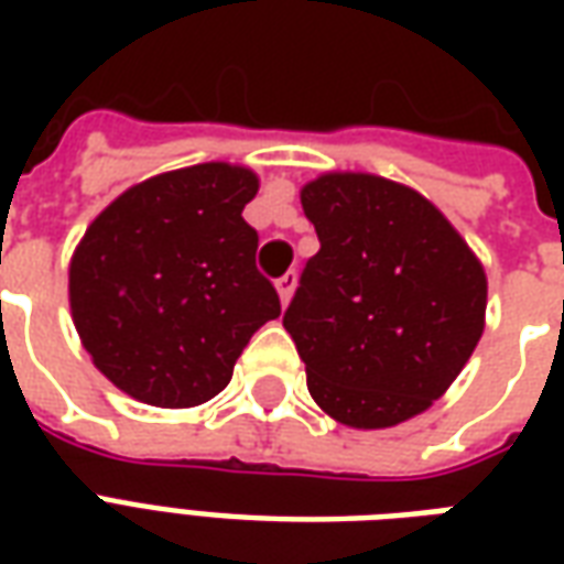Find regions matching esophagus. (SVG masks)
I'll return each mask as SVG.
<instances>
[{
	"instance_id": "34e87169",
	"label": "esophagus",
	"mask_w": 564,
	"mask_h": 564,
	"mask_svg": "<svg viewBox=\"0 0 564 564\" xmlns=\"http://www.w3.org/2000/svg\"><path fill=\"white\" fill-rule=\"evenodd\" d=\"M274 286H278V295H281L283 305H290V299H293L295 286H299V274H295V271H286V274H283L281 281L274 283Z\"/></svg>"
}]
</instances>
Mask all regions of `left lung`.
Segmentation results:
<instances>
[{
    "label": "left lung",
    "mask_w": 564,
    "mask_h": 564,
    "mask_svg": "<svg viewBox=\"0 0 564 564\" xmlns=\"http://www.w3.org/2000/svg\"><path fill=\"white\" fill-rule=\"evenodd\" d=\"M302 208L319 250L283 329L311 399L350 429L429 411L484 335L480 259L429 198L380 174H319L302 186Z\"/></svg>",
    "instance_id": "left-lung-1"
}]
</instances>
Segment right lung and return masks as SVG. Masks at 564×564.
Masks as SVG:
<instances>
[{
  "label": "right lung",
  "mask_w": 564,
  "mask_h": 564,
  "mask_svg": "<svg viewBox=\"0 0 564 564\" xmlns=\"http://www.w3.org/2000/svg\"><path fill=\"white\" fill-rule=\"evenodd\" d=\"M247 165L153 174L87 226L68 262V305L93 366L135 402L196 408L226 390L253 332L281 317L241 210Z\"/></svg>",
  "instance_id": "add662e5"
}]
</instances>
